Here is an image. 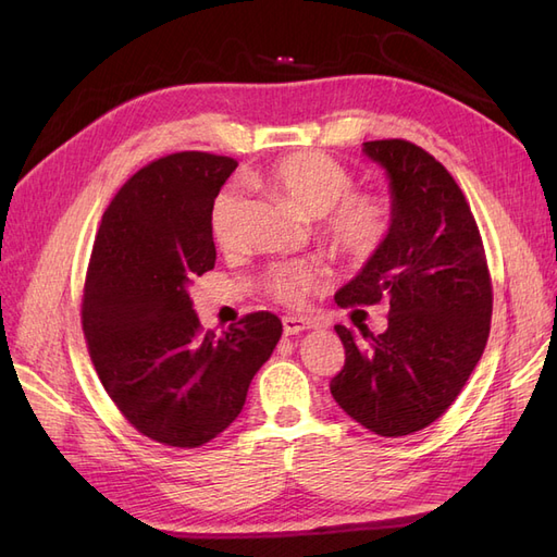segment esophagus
Masks as SVG:
<instances>
[{
    "label": "esophagus",
    "instance_id": "34e87169",
    "mask_svg": "<svg viewBox=\"0 0 557 557\" xmlns=\"http://www.w3.org/2000/svg\"><path fill=\"white\" fill-rule=\"evenodd\" d=\"M309 327H311V323H309L307 318H301V315H283V332L285 334H299V332H305Z\"/></svg>",
    "mask_w": 557,
    "mask_h": 557
}]
</instances>
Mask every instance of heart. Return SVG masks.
<instances>
[{
  "label": "heart",
  "mask_w": 557,
  "mask_h": 557,
  "mask_svg": "<svg viewBox=\"0 0 557 557\" xmlns=\"http://www.w3.org/2000/svg\"><path fill=\"white\" fill-rule=\"evenodd\" d=\"M246 181L256 188L283 195L309 218H318L315 237L336 260L362 262L379 252L395 225L393 199L374 190H352L356 178L346 166L315 150H297L274 160ZM242 199L223 190L209 213L211 237L221 248L239 239ZM320 283V272L309 262H276L267 267L264 290L285 305H295Z\"/></svg>",
  "instance_id": "obj_1"
}]
</instances>
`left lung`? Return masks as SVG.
<instances>
[{"label":"left lung","mask_w":557,"mask_h":557,"mask_svg":"<svg viewBox=\"0 0 557 557\" xmlns=\"http://www.w3.org/2000/svg\"><path fill=\"white\" fill-rule=\"evenodd\" d=\"M391 178L395 225L336 305L385 301L387 330L336 325L346 362L334 401L381 436L425 430L458 399L491 334L493 283L481 232L460 185L428 150L404 139L364 141Z\"/></svg>","instance_id":"left-lung-1"}]
</instances>
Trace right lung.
Wrapping results in <instances>:
<instances>
[{"label": "right lung", "instance_id": "add662e5", "mask_svg": "<svg viewBox=\"0 0 557 557\" xmlns=\"http://www.w3.org/2000/svg\"><path fill=\"white\" fill-rule=\"evenodd\" d=\"M234 170L199 150L153 160L111 199L92 244L81 305L90 360L127 423L164 446L197 448L230 428L283 332L256 311L215 336L193 311L188 283L215 264L211 205Z\"/></svg>", "mask_w": 557, "mask_h": 557}]
</instances>
